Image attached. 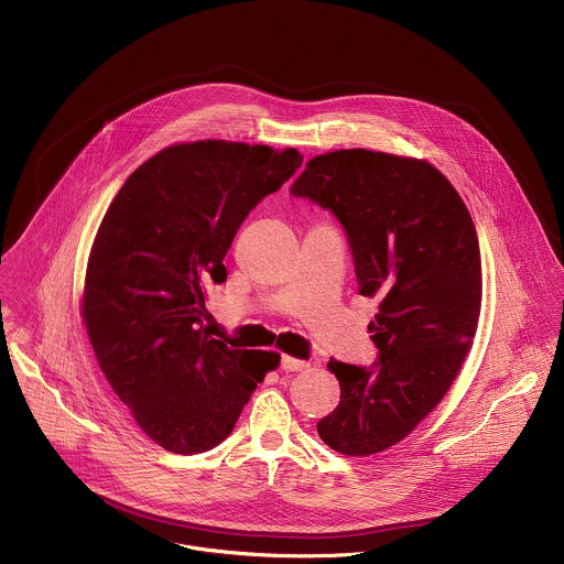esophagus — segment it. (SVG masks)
Returning <instances> with one entry per match:
<instances>
[{
    "label": "esophagus",
    "mask_w": 564,
    "mask_h": 564,
    "mask_svg": "<svg viewBox=\"0 0 564 564\" xmlns=\"http://www.w3.org/2000/svg\"><path fill=\"white\" fill-rule=\"evenodd\" d=\"M308 367H311L308 360H300V358H293V356H282V369L284 371H304Z\"/></svg>",
    "instance_id": "34e87169"
}]
</instances>
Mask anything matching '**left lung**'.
Returning <instances> with one entry per match:
<instances>
[{"label": "left lung", "mask_w": 564, "mask_h": 564, "mask_svg": "<svg viewBox=\"0 0 564 564\" xmlns=\"http://www.w3.org/2000/svg\"><path fill=\"white\" fill-rule=\"evenodd\" d=\"M291 193L345 228L358 293L378 300L373 367L329 360L340 402L323 443L371 456L405 438L445 398L480 319L482 262L474 219L430 162L338 150L306 162Z\"/></svg>", "instance_id": "1"}]
</instances>
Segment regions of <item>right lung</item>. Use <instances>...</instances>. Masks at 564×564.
<instances>
[{"mask_svg": "<svg viewBox=\"0 0 564 564\" xmlns=\"http://www.w3.org/2000/svg\"><path fill=\"white\" fill-rule=\"evenodd\" d=\"M304 161L289 148L180 143L115 195L90 247L82 319L137 425L166 452L199 454L232 430L275 351L230 349L204 327L206 295L245 217Z\"/></svg>", "mask_w": 564, "mask_h": 564, "instance_id": "1", "label": "right lung"}]
</instances>
